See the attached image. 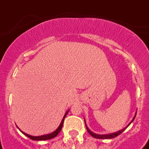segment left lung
Listing matches in <instances>:
<instances>
[{
    "label": "left lung",
    "mask_w": 149,
    "mask_h": 149,
    "mask_svg": "<svg viewBox=\"0 0 149 149\" xmlns=\"http://www.w3.org/2000/svg\"><path fill=\"white\" fill-rule=\"evenodd\" d=\"M135 117H136V113L134 114V117L133 118V119L132 120V121L129 123V125H127V127H125L124 129L122 130H120V131H118V132H114V133H111V134H96V133H93V132H91V130L89 129L88 127L86 126V120H85V119H84V122H85V125H86V130H87V132L90 133V134H91V136H93V138H95V139H113V138H115V137L118 136L119 134H120L121 133H122L124 131H125L126 128H127L128 126H129L131 124H132V122L133 121V120H134V118H135Z\"/></svg>",
    "instance_id": "1"
}]
</instances>
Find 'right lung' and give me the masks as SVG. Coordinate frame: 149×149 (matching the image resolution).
Returning a JSON list of instances; mask_svg holds the SVG:
<instances>
[{
	"label": "right lung",
	"mask_w": 149,
	"mask_h": 149,
	"mask_svg": "<svg viewBox=\"0 0 149 149\" xmlns=\"http://www.w3.org/2000/svg\"><path fill=\"white\" fill-rule=\"evenodd\" d=\"M69 111H70V110L65 112V113L64 114V117H63V120L61 121L60 125H59V126L58 127V128H57L55 132H52L50 134H44V135H41V136H32V135H30V134H26V133H24V132H23L22 131H21L19 128H18V129H19L20 131L22 132V133H23L25 136L29 137V139H32V140H35V141H42V140H49V139H53V138H55L56 136H57V134H58V133L60 132L61 130H62V127H63V121H64V119H65V118L66 117V115H67V113H69Z\"/></svg>",
	"instance_id": "add662e5"
}]
</instances>
